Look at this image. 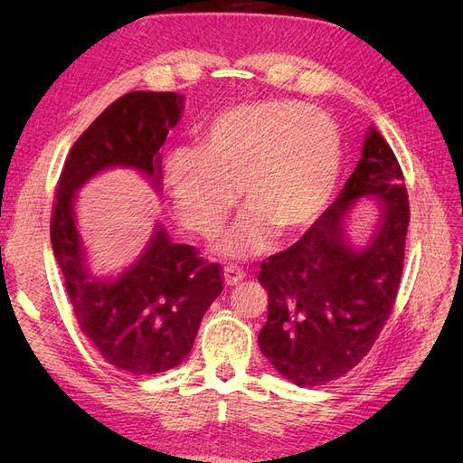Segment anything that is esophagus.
<instances>
[{
	"label": "esophagus",
	"mask_w": 463,
	"mask_h": 463,
	"mask_svg": "<svg viewBox=\"0 0 463 463\" xmlns=\"http://www.w3.org/2000/svg\"><path fill=\"white\" fill-rule=\"evenodd\" d=\"M245 272L241 269H237V266H226L223 269V284L226 286H237L240 282H243Z\"/></svg>",
	"instance_id": "34e87169"
}]
</instances>
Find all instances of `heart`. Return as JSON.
Segmentation results:
<instances>
[{"label":"heart","instance_id":"1","mask_svg":"<svg viewBox=\"0 0 463 463\" xmlns=\"http://www.w3.org/2000/svg\"><path fill=\"white\" fill-rule=\"evenodd\" d=\"M340 170L334 121L298 102L266 100L220 114L201 137V152L174 150L165 181L179 222L203 237L216 233L237 201L243 218L218 250L233 259L262 253L274 232L282 240L305 232L328 204Z\"/></svg>","mask_w":463,"mask_h":463}]
</instances>
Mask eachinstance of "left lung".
Returning a JSON list of instances; mask_svg holds the SVG:
<instances>
[{
  "instance_id": "1",
  "label": "left lung",
  "mask_w": 463,
  "mask_h": 463,
  "mask_svg": "<svg viewBox=\"0 0 463 463\" xmlns=\"http://www.w3.org/2000/svg\"><path fill=\"white\" fill-rule=\"evenodd\" d=\"M359 198H378L382 223L361 250L345 222ZM410 201L402 167L373 125L344 189L298 243L260 264L269 318L262 355L298 386H320L369 354L394 309L403 270Z\"/></svg>"
}]
</instances>
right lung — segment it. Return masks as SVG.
Listing matches in <instances>:
<instances>
[{"label": "right lung", "mask_w": 463, "mask_h": 463, "mask_svg": "<svg viewBox=\"0 0 463 463\" xmlns=\"http://www.w3.org/2000/svg\"><path fill=\"white\" fill-rule=\"evenodd\" d=\"M181 109L184 96L175 92L123 94L77 138L55 187L52 249L79 326L109 365L131 374L164 373L189 355L206 309L222 293V266L191 245L172 243L158 226L128 270L96 278L85 266L75 193L116 165L133 167L160 187V148Z\"/></svg>", "instance_id": "right-lung-1"}]
</instances>
